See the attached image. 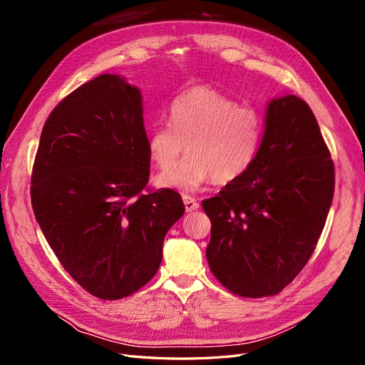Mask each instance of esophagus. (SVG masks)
<instances>
[{
	"label": "esophagus",
	"instance_id": "obj_1",
	"mask_svg": "<svg viewBox=\"0 0 365 365\" xmlns=\"http://www.w3.org/2000/svg\"><path fill=\"white\" fill-rule=\"evenodd\" d=\"M182 201H184V205H185L187 212H195V210L200 208V202H197L195 197H192L189 195H184L182 196Z\"/></svg>",
	"mask_w": 365,
	"mask_h": 365
}]
</instances>
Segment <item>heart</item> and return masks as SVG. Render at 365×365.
Instances as JSON below:
<instances>
[{
	"label": "heart",
	"instance_id": "1",
	"mask_svg": "<svg viewBox=\"0 0 365 365\" xmlns=\"http://www.w3.org/2000/svg\"><path fill=\"white\" fill-rule=\"evenodd\" d=\"M169 125L148 130L146 148L160 169L173 168L187 145L190 155L157 184L165 189L195 192L210 180L230 182L240 178L256 161L264 134L260 111L237 105L212 86H193L169 106Z\"/></svg>",
	"mask_w": 365,
	"mask_h": 365
}]
</instances>
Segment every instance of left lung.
Wrapping results in <instances>:
<instances>
[{"label": "left lung", "instance_id": "1", "mask_svg": "<svg viewBox=\"0 0 365 365\" xmlns=\"http://www.w3.org/2000/svg\"><path fill=\"white\" fill-rule=\"evenodd\" d=\"M334 192V161L312 109L294 94L274 97L256 161L202 201L215 277L240 297L279 294L311 259Z\"/></svg>", "mask_w": 365, "mask_h": 365}]
</instances>
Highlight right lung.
Returning <instances> with one entry per match:
<instances>
[{
	"label": "right lung",
	"instance_id": "add662e5",
	"mask_svg": "<svg viewBox=\"0 0 365 365\" xmlns=\"http://www.w3.org/2000/svg\"><path fill=\"white\" fill-rule=\"evenodd\" d=\"M143 97L118 74L83 83L43 125L31 205L48 245L94 297L118 300L157 274L163 242L185 207L181 195H145L150 157Z\"/></svg>",
	"mask_w": 365,
	"mask_h": 365
}]
</instances>
